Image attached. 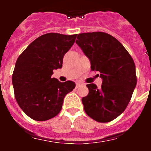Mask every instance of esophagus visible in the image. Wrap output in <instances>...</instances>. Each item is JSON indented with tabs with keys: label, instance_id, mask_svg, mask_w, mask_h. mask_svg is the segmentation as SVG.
I'll return each mask as SVG.
<instances>
[{
	"label": "esophagus",
	"instance_id": "1",
	"mask_svg": "<svg viewBox=\"0 0 151 151\" xmlns=\"http://www.w3.org/2000/svg\"><path fill=\"white\" fill-rule=\"evenodd\" d=\"M81 86H82V85H81V84H80V83H76V88H78L81 87Z\"/></svg>",
	"mask_w": 151,
	"mask_h": 151
}]
</instances>
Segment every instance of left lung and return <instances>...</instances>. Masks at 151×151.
<instances>
[{"label":"left lung","mask_w":151,"mask_h":151,"mask_svg":"<svg viewBox=\"0 0 151 151\" xmlns=\"http://www.w3.org/2000/svg\"><path fill=\"white\" fill-rule=\"evenodd\" d=\"M76 43L88 57L92 71L100 73L101 88L88 84L89 92L82 97L84 110L99 122H108L123 113L137 84L135 65L123 45L113 36L94 32L78 34Z\"/></svg>","instance_id":"8db88e82"}]
</instances>
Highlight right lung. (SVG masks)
Listing matches in <instances>:
<instances>
[{
	"label": "right lung",
	"mask_w": 151,
	"mask_h": 151,
	"mask_svg": "<svg viewBox=\"0 0 151 151\" xmlns=\"http://www.w3.org/2000/svg\"><path fill=\"white\" fill-rule=\"evenodd\" d=\"M76 36L47 33L19 56L12 76L14 95L19 107L34 120L46 121L56 116L65 96L76 87L72 81L60 82L51 76L54 69L62 67L64 55Z\"/></svg>",
	"instance_id": "right-lung-1"
}]
</instances>
